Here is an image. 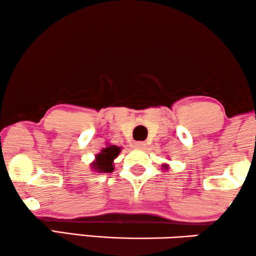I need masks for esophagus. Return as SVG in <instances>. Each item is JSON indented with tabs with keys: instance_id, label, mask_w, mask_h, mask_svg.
Instances as JSON below:
<instances>
[{
	"instance_id": "34e87169",
	"label": "esophagus",
	"mask_w": 256,
	"mask_h": 256,
	"mask_svg": "<svg viewBox=\"0 0 256 256\" xmlns=\"http://www.w3.org/2000/svg\"><path fill=\"white\" fill-rule=\"evenodd\" d=\"M146 146V144L144 142H135L134 143V148H136V149H144Z\"/></svg>"
}]
</instances>
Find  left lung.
<instances>
[{
    "instance_id": "1",
    "label": "left lung",
    "mask_w": 256,
    "mask_h": 256,
    "mask_svg": "<svg viewBox=\"0 0 256 256\" xmlns=\"http://www.w3.org/2000/svg\"><path fill=\"white\" fill-rule=\"evenodd\" d=\"M162 168H164V171H168V170L170 168V165H168V164H165V162H164V164H162Z\"/></svg>"
}]
</instances>
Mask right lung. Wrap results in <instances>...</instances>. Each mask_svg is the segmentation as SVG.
Returning a JSON list of instances; mask_svg holds the SVG:
<instances>
[{"label": "right lung", "instance_id": "add662e5", "mask_svg": "<svg viewBox=\"0 0 256 256\" xmlns=\"http://www.w3.org/2000/svg\"><path fill=\"white\" fill-rule=\"evenodd\" d=\"M121 152V146L106 143L100 152L94 156V160L90 164L91 171L97 173H110L114 171V159Z\"/></svg>", "mask_w": 256, "mask_h": 256}]
</instances>
